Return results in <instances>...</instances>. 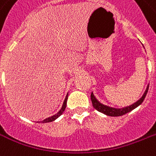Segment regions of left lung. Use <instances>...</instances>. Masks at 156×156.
<instances>
[{
	"label": "left lung",
	"mask_w": 156,
	"mask_h": 156,
	"mask_svg": "<svg viewBox=\"0 0 156 156\" xmlns=\"http://www.w3.org/2000/svg\"><path fill=\"white\" fill-rule=\"evenodd\" d=\"M148 89H149V85L147 86L146 91H145L143 96L140 98V99L137 101L136 102H135L134 104L131 105L129 106L124 107V108H122V109H116V108H113V107L107 106V105H105L101 104V102H99L97 100V98L94 97L93 93L91 92V102H92V106L99 112H101L105 115H108V116H113V117H116V116H121V115H123L127 114V113L130 112L133 110H134L135 108L140 105L143 102L145 97L147 96V91H148Z\"/></svg>",
	"instance_id": "8db88e82"
}]
</instances>
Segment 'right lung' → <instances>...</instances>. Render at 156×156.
I'll return each mask as SVG.
<instances>
[{"label":"right lung","instance_id":"obj_1","mask_svg":"<svg viewBox=\"0 0 156 156\" xmlns=\"http://www.w3.org/2000/svg\"><path fill=\"white\" fill-rule=\"evenodd\" d=\"M68 95H69V94H67V96H66V97H65V101H64V103H63L62 108L60 109V110H59V112L57 113L56 115H53V116H51V117L47 118V119H44V120L41 121V123H49V122H52V121L55 120L57 118L59 117L60 115H62L63 113H64V111H65V108H66V105H67V100H68ZM39 123H40V122H39Z\"/></svg>","mask_w":156,"mask_h":156}]
</instances>
